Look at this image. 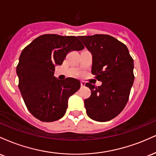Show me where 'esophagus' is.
Instances as JSON below:
<instances>
[{
    "instance_id": "esophagus-1",
    "label": "esophagus",
    "mask_w": 156,
    "mask_h": 156,
    "mask_svg": "<svg viewBox=\"0 0 156 156\" xmlns=\"http://www.w3.org/2000/svg\"><path fill=\"white\" fill-rule=\"evenodd\" d=\"M80 86H81V87H85V82H83V81H80Z\"/></svg>"
}]
</instances>
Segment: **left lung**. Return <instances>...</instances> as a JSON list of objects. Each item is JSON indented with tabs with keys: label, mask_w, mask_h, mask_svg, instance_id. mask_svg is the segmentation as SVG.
Here are the masks:
<instances>
[{
	"label": "left lung",
	"mask_w": 156,
	"mask_h": 156,
	"mask_svg": "<svg viewBox=\"0 0 156 156\" xmlns=\"http://www.w3.org/2000/svg\"><path fill=\"white\" fill-rule=\"evenodd\" d=\"M92 53V73L101 86L87 83L91 95L84 100L87 114L92 119L106 122L125 108L133 86V60L126 45L107 34L78 37Z\"/></svg>",
	"instance_id": "obj_1"
}]
</instances>
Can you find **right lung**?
Masks as SVG:
<instances>
[{
    "label": "right lung",
    "mask_w": 156,
    "mask_h": 156,
    "mask_svg": "<svg viewBox=\"0 0 156 156\" xmlns=\"http://www.w3.org/2000/svg\"><path fill=\"white\" fill-rule=\"evenodd\" d=\"M84 48L74 36H39L23 50L17 66L19 89L27 108L42 122L58 120L65 114L68 99L80 87L78 80L57 79L55 67L68 53Z\"/></svg>",
    "instance_id": "obj_1"
}]
</instances>
